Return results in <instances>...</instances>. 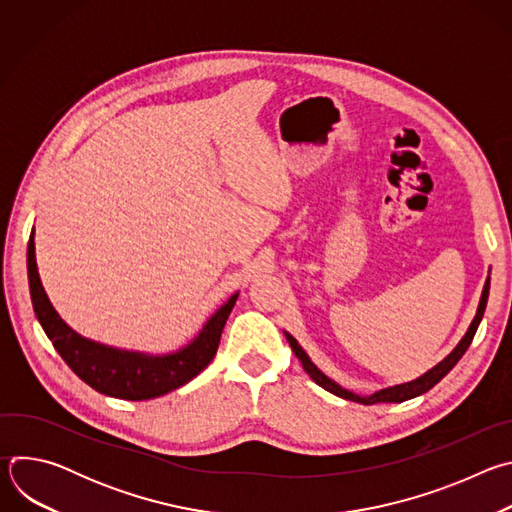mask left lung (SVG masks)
Wrapping results in <instances>:
<instances>
[{"instance_id": "8db88e82", "label": "left lung", "mask_w": 512, "mask_h": 512, "mask_svg": "<svg viewBox=\"0 0 512 512\" xmlns=\"http://www.w3.org/2000/svg\"><path fill=\"white\" fill-rule=\"evenodd\" d=\"M488 291H490V273H488V277H486V283H484V289H482V296H480V304H478V310H476V316H474L470 328L466 330L464 338L456 344V348H454L442 362H437L433 369H429L425 375H421V377H417V379H413V381H409V383L393 385V387L375 391L373 395H356V393H352V391L340 387L336 381H332L330 377H326V375L316 367V364L310 360V356L306 354V350L298 344V340H296L294 336L287 334V332H283V334H285V338H287L291 350H294V354L300 358L302 367H304V371L310 375V379H312L316 385H320L322 389L330 391L332 395H338V397H342V399L356 401V403H362V405L401 403V401L413 399V397H417V395H423V393L429 391L433 385L440 383V381L456 367V362H458V360L464 356V352L468 350V346H470V342H472V338H474V334H476V330H478V326H480V322H482V316H484V310H486V302H488Z\"/></svg>"}]
</instances>
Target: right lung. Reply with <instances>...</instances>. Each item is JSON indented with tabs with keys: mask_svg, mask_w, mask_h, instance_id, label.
Instances as JSON below:
<instances>
[{
	"mask_svg": "<svg viewBox=\"0 0 512 512\" xmlns=\"http://www.w3.org/2000/svg\"><path fill=\"white\" fill-rule=\"evenodd\" d=\"M28 283L34 314L72 373L95 391L127 401L162 397L202 373L216 354L227 318L239 298L233 294L186 346L168 354H148L85 338L58 316L38 275L34 229L28 241Z\"/></svg>",
	"mask_w": 512,
	"mask_h": 512,
	"instance_id": "obj_1",
	"label": "right lung"
}]
</instances>
